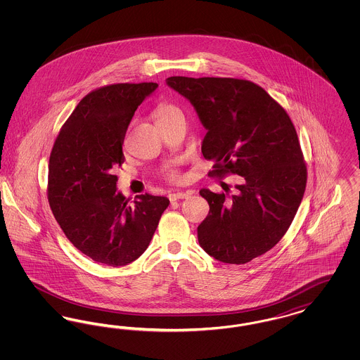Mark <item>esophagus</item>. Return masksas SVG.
Wrapping results in <instances>:
<instances>
[{
  "label": "esophagus",
  "instance_id": "obj_1",
  "mask_svg": "<svg viewBox=\"0 0 360 360\" xmlns=\"http://www.w3.org/2000/svg\"><path fill=\"white\" fill-rule=\"evenodd\" d=\"M191 193L190 191H175L169 194V198L170 201H176V200H184V198H188Z\"/></svg>",
  "mask_w": 360,
  "mask_h": 360
}]
</instances>
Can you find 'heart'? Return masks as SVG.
<instances>
[{
    "label": "heart",
    "instance_id": "obj_1",
    "mask_svg": "<svg viewBox=\"0 0 360 360\" xmlns=\"http://www.w3.org/2000/svg\"><path fill=\"white\" fill-rule=\"evenodd\" d=\"M178 112H181V110L175 105L169 103H160L154 109V116L158 122H162V121L170 119L172 115H175ZM165 176L169 181H174V182L181 179V174L176 172L174 167H166L165 169Z\"/></svg>",
    "mask_w": 360,
    "mask_h": 360
}]
</instances>
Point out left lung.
<instances>
[{"instance_id": "1", "label": "left lung", "mask_w": 360, "mask_h": 360, "mask_svg": "<svg viewBox=\"0 0 360 360\" xmlns=\"http://www.w3.org/2000/svg\"><path fill=\"white\" fill-rule=\"evenodd\" d=\"M167 85L188 98L207 129L201 150L214 162L210 176H241L233 194L200 191L209 204L197 228L200 245L223 263H248L283 238L305 193L308 170L294 124L247 79L170 77Z\"/></svg>"}]
</instances>
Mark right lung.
<instances>
[{
	"label": "right lung",
	"mask_w": 360,
	"mask_h": 360,
	"mask_svg": "<svg viewBox=\"0 0 360 360\" xmlns=\"http://www.w3.org/2000/svg\"><path fill=\"white\" fill-rule=\"evenodd\" d=\"M158 84H113L79 101L60 128L49 165L47 197L66 238L86 257L119 267L148 247L166 197L141 194L128 204L116 188L122 143L135 110Z\"/></svg>",
	"instance_id": "add662e5"
}]
</instances>
